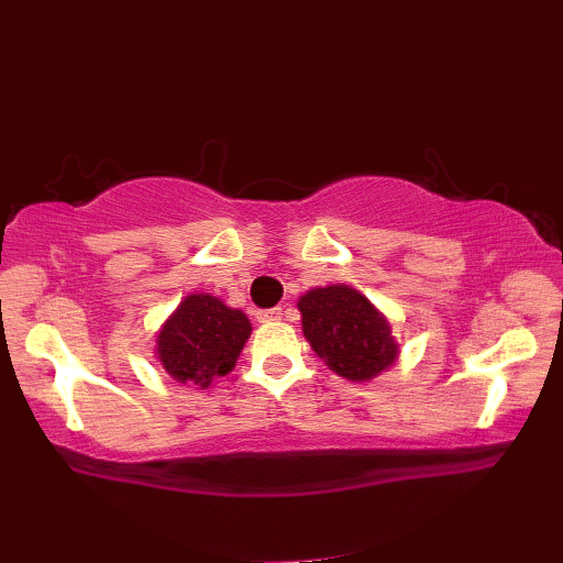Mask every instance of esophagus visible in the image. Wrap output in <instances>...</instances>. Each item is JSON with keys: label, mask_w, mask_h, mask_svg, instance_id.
I'll return each instance as SVG.
<instances>
[{"label": "esophagus", "mask_w": 563, "mask_h": 563, "mask_svg": "<svg viewBox=\"0 0 563 563\" xmlns=\"http://www.w3.org/2000/svg\"><path fill=\"white\" fill-rule=\"evenodd\" d=\"M279 318H282V309H267V311L257 313L260 323H274V321H279Z\"/></svg>", "instance_id": "34e87169"}]
</instances>
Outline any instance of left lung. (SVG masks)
<instances>
[{
    "label": "left lung",
    "mask_w": 563,
    "mask_h": 563,
    "mask_svg": "<svg viewBox=\"0 0 563 563\" xmlns=\"http://www.w3.org/2000/svg\"><path fill=\"white\" fill-rule=\"evenodd\" d=\"M296 306L303 338L335 375L369 382L397 363L399 343L387 316L353 286H316Z\"/></svg>",
    "instance_id": "1"
}]
</instances>
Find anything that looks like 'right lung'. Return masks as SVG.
Listing matches in <instances>:
<instances>
[{
    "label": "right lung",
    "instance_id": "right-lung-1",
    "mask_svg": "<svg viewBox=\"0 0 563 563\" xmlns=\"http://www.w3.org/2000/svg\"><path fill=\"white\" fill-rule=\"evenodd\" d=\"M250 333V318L240 309L220 296L196 291L158 328L154 357L176 382L206 389L232 373Z\"/></svg>",
    "mask_w": 563,
    "mask_h": 563
}]
</instances>
